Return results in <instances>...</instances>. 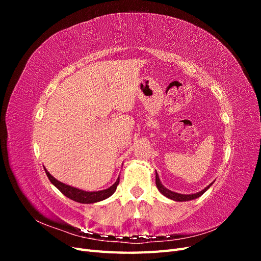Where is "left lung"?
Returning a JSON list of instances; mask_svg holds the SVG:
<instances>
[{
  "label": "left lung",
  "instance_id": "obj_1",
  "mask_svg": "<svg viewBox=\"0 0 261 261\" xmlns=\"http://www.w3.org/2000/svg\"><path fill=\"white\" fill-rule=\"evenodd\" d=\"M155 184H156V187L158 189H159V192L165 196L168 197V198L172 199V200H175V201H188V200H193V199H196L198 198V197H200L204 192L207 191V189L213 184V181L211 184H209L206 188H203L201 192H198L196 194H188V195H185V194H179V193H175V192H172L170 191V189H168L167 187H164L161 183V180L159 178V175H158V173L155 172Z\"/></svg>",
  "mask_w": 261,
  "mask_h": 261
}]
</instances>
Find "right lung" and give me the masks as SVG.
<instances>
[{
  "instance_id": "add662e5",
  "label": "right lung",
  "mask_w": 261,
  "mask_h": 261,
  "mask_svg": "<svg viewBox=\"0 0 261 261\" xmlns=\"http://www.w3.org/2000/svg\"><path fill=\"white\" fill-rule=\"evenodd\" d=\"M44 171H45V174H46V176L49 177L51 183L55 187H57L63 195L66 196L67 198H69V199H72V200L77 201V202H81V203H94V202H98V201H101V200H105V199L109 198L110 196H112L114 194L118 183H120V177H118L115 183L111 187L103 189V191L86 192V191H83V189L76 188V187H73V186H69V185H66L64 183H62V181L58 180L57 178H54L50 174V173L46 171L45 168H44Z\"/></svg>"
}]
</instances>
